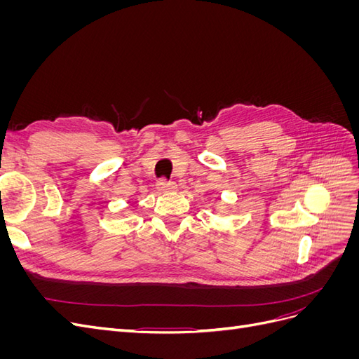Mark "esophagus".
<instances>
[{
  "mask_svg": "<svg viewBox=\"0 0 359 359\" xmlns=\"http://www.w3.org/2000/svg\"><path fill=\"white\" fill-rule=\"evenodd\" d=\"M157 189H158V191H161V193H168V191L177 190V184L172 182V181H168L166 178H163V180H160V181L157 182Z\"/></svg>",
  "mask_w": 359,
  "mask_h": 359,
  "instance_id": "esophagus-1",
  "label": "esophagus"
}]
</instances>
